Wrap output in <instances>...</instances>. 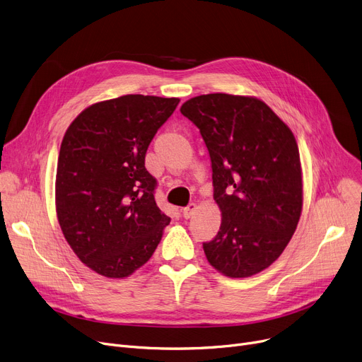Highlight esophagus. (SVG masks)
<instances>
[{"label":"esophagus","instance_id":"34e87169","mask_svg":"<svg viewBox=\"0 0 362 362\" xmlns=\"http://www.w3.org/2000/svg\"><path fill=\"white\" fill-rule=\"evenodd\" d=\"M197 210H198L197 204H189L187 206H185V208H183V210H182V214H183V217H185V218H191V217L197 213Z\"/></svg>","mask_w":362,"mask_h":362}]
</instances>
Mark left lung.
Listing matches in <instances>:
<instances>
[{
  "mask_svg": "<svg viewBox=\"0 0 362 362\" xmlns=\"http://www.w3.org/2000/svg\"><path fill=\"white\" fill-rule=\"evenodd\" d=\"M180 112L210 152L221 211L205 257L227 277H250L280 257L302 211V170L292 130L264 101L229 93L187 100Z\"/></svg>",
  "mask_w": 362,
  "mask_h": 362,
  "instance_id": "8db88e82",
  "label": "left lung"
}]
</instances>
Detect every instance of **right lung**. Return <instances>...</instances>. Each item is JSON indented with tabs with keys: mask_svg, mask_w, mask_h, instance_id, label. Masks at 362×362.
<instances>
[{
	"mask_svg": "<svg viewBox=\"0 0 362 362\" xmlns=\"http://www.w3.org/2000/svg\"><path fill=\"white\" fill-rule=\"evenodd\" d=\"M179 98L123 95L85 108L64 133L55 176V210L73 252L90 270L123 279L152 257L167 217L146 149Z\"/></svg>",
	"mask_w": 362,
	"mask_h": 362,
	"instance_id": "add662e5",
	"label": "right lung"
}]
</instances>
